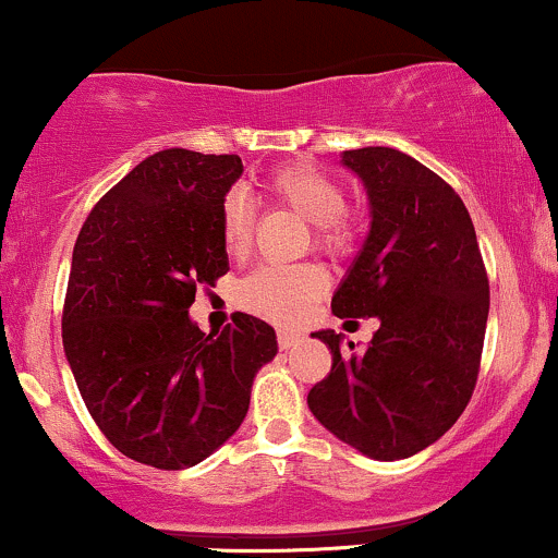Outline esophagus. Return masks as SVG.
<instances>
[{
  "label": "esophagus",
  "instance_id": "34e87169",
  "mask_svg": "<svg viewBox=\"0 0 558 558\" xmlns=\"http://www.w3.org/2000/svg\"><path fill=\"white\" fill-rule=\"evenodd\" d=\"M296 341H299V333H293V330H278L280 349H291Z\"/></svg>",
  "mask_w": 558,
  "mask_h": 558
}]
</instances>
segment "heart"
<instances>
[{"label": "heart", "instance_id": "heart-1", "mask_svg": "<svg viewBox=\"0 0 558 558\" xmlns=\"http://www.w3.org/2000/svg\"><path fill=\"white\" fill-rule=\"evenodd\" d=\"M267 195L278 204L289 206L310 225H315V238L326 251H344L352 241V219L344 211V190L326 171L310 163H291L275 169L265 182ZM254 211L243 193H230L219 214V235L230 256H243L251 246ZM326 291V275L315 265L278 267L267 265L251 272L241 283L238 299L248 312L275 323H293L307 312L320 293Z\"/></svg>", "mask_w": 558, "mask_h": 558}]
</instances>
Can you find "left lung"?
Instances as JSON below:
<instances>
[{"mask_svg":"<svg viewBox=\"0 0 558 558\" xmlns=\"http://www.w3.org/2000/svg\"><path fill=\"white\" fill-rule=\"evenodd\" d=\"M363 182L371 230L330 299L336 317H378L365 352L315 330L333 354L307 405L349 448L400 461L437 442L474 391L489 286L474 225L442 177L395 148L341 153ZM354 349V344H349Z\"/></svg>","mask_w":558,"mask_h":558,"instance_id":"8db88e82","label":"left lung"}]
</instances>
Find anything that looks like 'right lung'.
Masks as SVG:
<instances>
[{"label":"right lung","mask_w":558,"mask_h":558,"mask_svg":"<svg viewBox=\"0 0 558 558\" xmlns=\"http://www.w3.org/2000/svg\"><path fill=\"white\" fill-rule=\"evenodd\" d=\"M241 174L238 156L153 153L97 201L73 246L65 360L108 442L145 466L187 469L222 448L278 354L259 317L235 312L204 333L187 315L195 289L230 269L219 214Z\"/></svg>","instance_id":"1"}]
</instances>
